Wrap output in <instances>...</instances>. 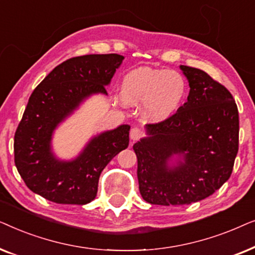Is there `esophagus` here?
<instances>
[{
	"mask_svg": "<svg viewBox=\"0 0 255 255\" xmlns=\"http://www.w3.org/2000/svg\"><path fill=\"white\" fill-rule=\"evenodd\" d=\"M144 137V132L140 128H132L131 131H130V138L132 140L135 141V140H139V139Z\"/></svg>",
	"mask_w": 255,
	"mask_h": 255,
	"instance_id": "obj_1",
	"label": "esophagus"
}]
</instances>
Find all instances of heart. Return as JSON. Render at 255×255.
<instances>
[{
	"instance_id": "1",
	"label": "heart",
	"mask_w": 255,
	"mask_h": 255,
	"mask_svg": "<svg viewBox=\"0 0 255 255\" xmlns=\"http://www.w3.org/2000/svg\"><path fill=\"white\" fill-rule=\"evenodd\" d=\"M187 95V81L180 73L139 67L122 82L121 96L128 106L144 103V115L152 122L165 121L179 110Z\"/></svg>"
}]
</instances>
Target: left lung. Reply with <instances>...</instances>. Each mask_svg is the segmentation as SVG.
Returning <instances> with one entry per match:
<instances>
[{
	"label": "left lung",
	"mask_w": 255,
	"mask_h": 255,
	"mask_svg": "<svg viewBox=\"0 0 255 255\" xmlns=\"http://www.w3.org/2000/svg\"><path fill=\"white\" fill-rule=\"evenodd\" d=\"M189 82L187 102L173 116L146 125L133 145L141 197L151 204L204 200L231 176L239 145L238 108L231 93L198 68L181 65ZM178 155L175 165L168 161Z\"/></svg>",
	"instance_id": "8db88e82"
}]
</instances>
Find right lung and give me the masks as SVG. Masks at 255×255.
Returning <instances> with one entry per match:
<instances>
[{"label":"right lung","mask_w":255,"mask_h":255,"mask_svg":"<svg viewBox=\"0 0 255 255\" xmlns=\"http://www.w3.org/2000/svg\"><path fill=\"white\" fill-rule=\"evenodd\" d=\"M120 54H88L58 65L31 94L18 124L13 151L15 165L33 193L60 204L83 205L96 197L101 173L128 146V125L94 137L71 161L57 159L51 149L59 123L93 94H106Z\"/></svg>","instance_id":"obj_1"}]
</instances>
